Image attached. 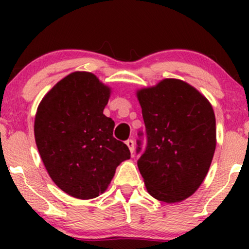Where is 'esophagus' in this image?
Masks as SVG:
<instances>
[{
  "label": "esophagus",
  "instance_id": "34e87169",
  "mask_svg": "<svg viewBox=\"0 0 249 249\" xmlns=\"http://www.w3.org/2000/svg\"><path fill=\"white\" fill-rule=\"evenodd\" d=\"M125 144H127V146L129 147V151H130V153L132 154L134 153V149H135V142L132 139H128L127 142H125Z\"/></svg>",
  "mask_w": 249,
  "mask_h": 249
}]
</instances>
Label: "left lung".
I'll use <instances>...</instances> for the list:
<instances>
[{
    "label": "left lung",
    "mask_w": 249,
    "mask_h": 249,
    "mask_svg": "<svg viewBox=\"0 0 249 249\" xmlns=\"http://www.w3.org/2000/svg\"><path fill=\"white\" fill-rule=\"evenodd\" d=\"M136 96L147 135L146 151L138 160L146 189L161 202H182L202 185L215 152L212 104L192 85L175 78L137 89Z\"/></svg>",
    "instance_id": "1"
}]
</instances>
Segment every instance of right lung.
Masks as SVG:
<instances>
[{"mask_svg":"<svg viewBox=\"0 0 249 249\" xmlns=\"http://www.w3.org/2000/svg\"><path fill=\"white\" fill-rule=\"evenodd\" d=\"M112 88L94 73L74 71L54 85L37 107L34 134L53 182L68 195L91 199L107 189L115 169L130 159L113 137L103 111Z\"/></svg>","mask_w":249,"mask_h":249,"instance_id":"obj_1","label":"right lung"}]
</instances>
